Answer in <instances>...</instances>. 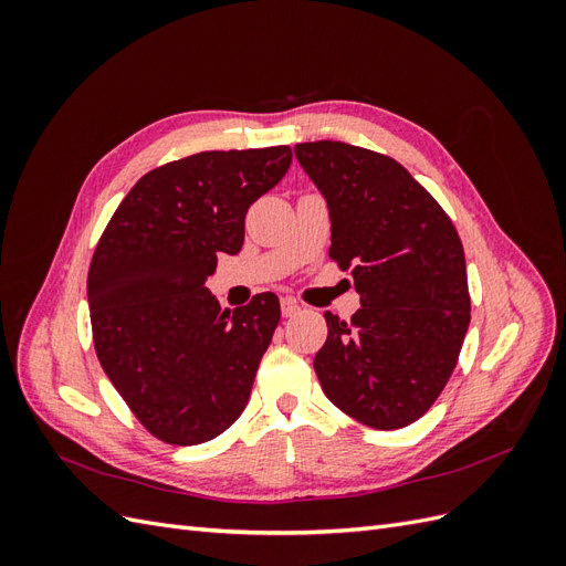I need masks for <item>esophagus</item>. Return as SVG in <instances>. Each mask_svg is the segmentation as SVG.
I'll list each match as a JSON object with an SVG mask.
<instances>
[{"label":"esophagus","instance_id":"obj_1","mask_svg":"<svg viewBox=\"0 0 566 566\" xmlns=\"http://www.w3.org/2000/svg\"><path fill=\"white\" fill-rule=\"evenodd\" d=\"M300 310H302V306H300L295 300H290V297H283V300H281V314H283L285 318L297 316Z\"/></svg>","mask_w":566,"mask_h":566}]
</instances>
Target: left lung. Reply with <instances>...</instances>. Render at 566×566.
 <instances>
[{
  "instance_id": "obj_1",
  "label": "left lung",
  "mask_w": 566,
  "mask_h": 566,
  "mask_svg": "<svg viewBox=\"0 0 566 566\" xmlns=\"http://www.w3.org/2000/svg\"><path fill=\"white\" fill-rule=\"evenodd\" d=\"M295 156L331 210V260L352 271L361 310L325 312L314 358L342 413L373 430L422 418L447 387L470 325L465 252L451 217L394 158L342 142Z\"/></svg>"
}]
</instances>
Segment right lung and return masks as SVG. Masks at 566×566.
<instances>
[{"label": "right lung", "mask_w": 566, "mask_h": 566, "mask_svg": "<svg viewBox=\"0 0 566 566\" xmlns=\"http://www.w3.org/2000/svg\"><path fill=\"white\" fill-rule=\"evenodd\" d=\"M293 163L290 146L205 150L150 169L94 250V349L146 430L196 447L241 418L281 321L273 293L235 312L205 287L217 254L243 248L250 205Z\"/></svg>", "instance_id": "right-lung-1"}]
</instances>
